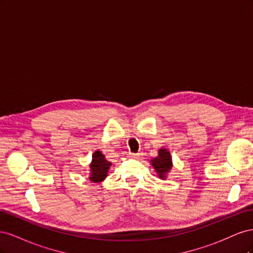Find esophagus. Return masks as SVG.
I'll return each mask as SVG.
<instances>
[{
    "mask_svg": "<svg viewBox=\"0 0 253 253\" xmlns=\"http://www.w3.org/2000/svg\"><path fill=\"white\" fill-rule=\"evenodd\" d=\"M127 157L132 159H141L142 158V153H131L129 152L127 154Z\"/></svg>",
    "mask_w": 253,
    "mask_h": 253,
    "instance_id": "1",
    "label": "esophagus"
}]
</instances>
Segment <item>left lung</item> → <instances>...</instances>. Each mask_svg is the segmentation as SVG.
<instances>
[{"mask_svg":"<svg viewBox=\"0 0 253 253\" xmlns=\"http://www.w3.org/2000/svg\"><path fill=\"white\" fill-rule=\"evenodd\" d=\"M152 166L158 173L159 177L162 179L166 178V174L171 170L172 168V159L170 152H168L166 149H160L158 151V156L151 160Z\"/></svg>","mask_w":253,"mask_h":253,"instance_id":"8db88e82","label":"left lung"}]
</instances>
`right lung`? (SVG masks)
I'll return each instance as SVG.
<instances>
[{
    "label": "right lung",
    "mask_w": 253,
    "mask_h": 253,
    "mask_svg": "<svg viewBox=\"0 0 253 253\" xmlns=\"http://www.w3.org/2000/svg\"><path fill=\"white\" fill-rule=\"evenodd\" d=\"M111 163L104 158V155L100 151H96L93 154V159L90 164V177L89 179L94 182L102 181L106 176L111 167Z\"/></svg>",
    "instance_id": "obj_1"
}]
</instances>
